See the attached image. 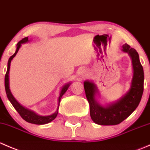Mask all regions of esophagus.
I'll return each instance as SVG.
<instances>
[{
  "label": "esophagus",
  "mask_w": 150,
  "mask_h": 150,
  "mask_svg": "<svg viewBox=\"0 0 150 150\" xmlns=\"http://www.w3.org/2000/svg\"><path fill=\"white\" fill-rule=\"evenodd\" d=\"M86 72H85V71H83L82 72H81V75H82L83 77H86Z\"/></svg>",
  "instance_id": "esophagus-1"
}]
</instances>
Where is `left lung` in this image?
I'll return each mask as SVG.
<instances>
[{"instance_id": "obj_1", "label": "left lung", "mask_w": 150, "mask_h": 150, "mask_svg": "<svg viewBox=\"0 0 150 150\" xmlns=\"http://www.w3.org/2000/svg\"><path fill=\"white\" fill-rule=\"evenodd\" d=\"M122 50L131 57L134 75L129 91L119 100L107 106L101 105L96 99L98 93L96 85L88 81L83 83L86 98L90 105L91 117L99 125H113L120 123L137 109L143 94L144 76L139 54L127 43L122 45Z\"/></svg>"}]
</instances>
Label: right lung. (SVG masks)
<instances>
[{
  "instance_id": "add662e5",
  "label": "right lung",
  "mask_w": 150,
  "mask_h": 150,
  "mask_svg": "<svg viewBox=\"0 0 150 150\" xmlns=\"http://www.w3.org/2000/svg\"><path fill=\"white\" fill-rule=\"evenodd\" d=\"M28 37L22 39L19 43L16 45V51H15L14 54L10 57L9 59H8V67H7V71L5 75V89H6V93L7 97H8V100L10 101V102L11 103L13 107H14L15 110L18 112L19 115H20L21 117L25 120V121L30 122V123L33 124H37V125H43V124H46L48 123V122H51L52 120H54V119L56 118V117L57 116V114H58V110H59V103L60 101H61L62 96L64 94V93L67 91V90L69 88V85L70 83H67L64 85L62 88V90L60 91L59 96L58 99V107H57V111L54 113H53L52 115H50L48 116H41L39 115H37L35 112H34L32 110H28V109L25 108L23 106L21 105L16 100L13 96L12 95L11 92L10 88H9V70H10V65L11 62V60L13 59V57L16 56V54H17L18 51L20 48L21 46H22V43H25L27 42H28Z\"/></svg>"
}]
</instances>
